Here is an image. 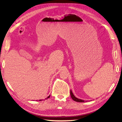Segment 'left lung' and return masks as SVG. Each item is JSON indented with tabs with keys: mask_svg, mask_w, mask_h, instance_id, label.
<instances>
[{
	"mask_svg": "<svg viewBox=\"0 0 122 122\" xmlns=\"http://www.w3.org/2000/svg\"><path fill=\"white\" fill-rule=\"evenodd\" d=\"M70 95H71V97L72 98V99L74 101H76V102H84V101L83 100L80 99L76 98L74 94L72 93V91L71 90H70Z\"/></svg>",
	"mask_w": 122,
	"mask_h": 122,
	"instance_id": "left-lung-1",
	"label": "left lung"
}]
</instances>
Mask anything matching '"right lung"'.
I'll return each instance as SVG.
<instances>
[{"label": "right lung", "mask_w": 122, "mask_h": 122, "mask_svg": "<svg viewBox=\"0 0 122 122\" xmlns=\"http://www.w3.org/2000/svg\"><path fill=\"white\" fill-rule=\"evenodd\" d=\"M50 96H49L47 98H49V97H50ZM39 101H42V100H39Z\"/></svg>", "instance_id": "add662e5"}]
</instances>
